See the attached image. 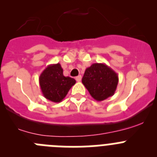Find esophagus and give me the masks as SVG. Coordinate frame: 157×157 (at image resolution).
<instances>
[{
  "label": "esophagus",
  "mask_w": 157,
  "mask_h": 157,
  "mask_svg": "<svg viewBox=\"0 0 157 157\" xmlns=\"http://www.w3.org/2000/svg\"><path fill=\"white\" fill-rule=\"evenodd\" d=\"M75 79H76V81H77V82H80V81H81V79H82V76L81 75H78L77 77L75 78Z\"/></svg>",
  "instance_id": "1"
}]
</instances>
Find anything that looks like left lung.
I'll return each instance as SVG.
<instances>
[{
	"label": "left lung",
	"instance_id": "obj_1",
	"mask_svg": "<svg viewBox=\"0 0 157 157\" xmlns=\"http://www.w3.org/2000/svg\"><path fill=\"white\" fill-rule=\"evenodd\" d=\"M82 82L94 100L102 101L114 95L119 77L105 63H95L86 69Z\"/></svg>",
	"mask_w": 157,
	"mask_h": 157
}]
</instances>
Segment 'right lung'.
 <instances>
[{"instance_id": "1", "label": "right lung", "mask_w": 157, "mask_h": 157, "mask_svg": "<svg viewBox=\"0 0 157 157\" xmlns=\"http://www.w3.org/2000/svg\"><path fill=\"white\" fill-rule=\"evenodd\" d=\"M75 82L74 78L63 75V68L59 63L47 66L39 77L43 96L55 103L62 101Z\"/></svg>"}]
</instances>
